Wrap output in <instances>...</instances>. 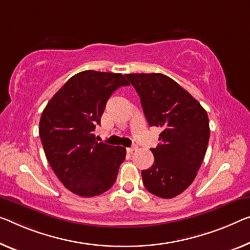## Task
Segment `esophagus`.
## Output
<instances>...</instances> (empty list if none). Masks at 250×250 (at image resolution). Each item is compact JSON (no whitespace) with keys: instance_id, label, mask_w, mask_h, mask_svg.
Segmentation results:
<instances>
[{"instance_id":"1","label":"esophagus","mask_w":250,"mask_h":250,"mask_svg":"<svg viewBox=\"0 0 250 250\" xmlns=\"http://www.w3.org/2000/svg\"><path fill=\"white\" fill-rule=\"evenodd\" d=\"M126 149H127V152H128V153H132L133 151H135V149H137V146H136V145H133V146L127 147Z\"/></svg>"}]
</instances>
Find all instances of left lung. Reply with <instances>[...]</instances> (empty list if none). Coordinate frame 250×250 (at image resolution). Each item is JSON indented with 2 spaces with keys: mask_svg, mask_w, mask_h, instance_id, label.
Instances as JSON below:
<instances>
[{
  "mask_svg": "<svg viewBox=\"0 0 250 250\" xmlns=\"http://www.w3.org/2000/svg\"><path fill=\"white\" fill-rule=\"evenodd\" d=\"M125 77L140 96L148 125L162 128L160 144L151 148L154 163L142 171L144 187L156 197L174 198L193 182L206 155L210 137L208 114L170 77Z\"/></svg>",
  "mask_w": 250,
  "mask_h": 250,
  "instance_id": "1",
  "label": "left lung"
}]
</instances>
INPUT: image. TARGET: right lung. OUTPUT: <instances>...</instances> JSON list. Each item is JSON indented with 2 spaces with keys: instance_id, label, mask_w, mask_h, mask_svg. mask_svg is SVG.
<instances>
[{
  "instance_id": "obj_1",
  "label": "right lung",
  "mask_w": 250,
  "mask_h": 250,
  "mask_svg": "<svg viewBox=\"0 0 250 250\" xmlns=\"http://www.w3.org/2000/svg\"><path fill=\"white\" fill-rule=\"evenodd\" d=\"M129 83L122 74L86 70L72 76L42 112L39 134L53 172L69 191L95 197L113 187L126 148L98 143L93 132L106 103Z\"/></svg>"
}]
</instances>
